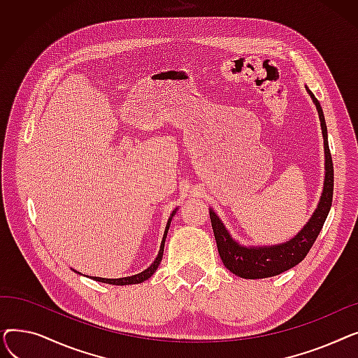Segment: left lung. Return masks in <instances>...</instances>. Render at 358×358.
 <instances>
[{"instance_id": "left-lung-1", "label": "left lung", "mask_w": 358, "mask_h": 358, "mask_svg": "<svg viewBox=\"0 0 358 358\" xmlns=\"http://www.w3.org/2000/svg\"><path fill=\"white\" fill-rule=\"evenodd\" d=\"M308 92L317 108L319 119H321L324 145H325V182H324V193L321 196V201L317 204L310 220L306 223V227L300 231L293 239L286 243H280L274 247L264 248H245L241 247L231 238L228 231L224 229L223 223L219 220L213 210H209L212 228L216 239V245L222 262L229 271L242 277V278H266L273 277L292 267L297 266L302 261L312 245L315 243L319 232H321L325 219L329 213L332 204L334 194V165L331 150L328 146V131L327 123L324 117V111L321 104L315 99L313 92L306 87Z\"/></svg>"}]
</instances>
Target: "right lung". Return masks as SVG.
<instances>
[{"instance_id":"1","label":"right lung","mask_w":358,"mask_h":358,"mask_svg":"<svg viewBox=\"0 0 358 358\" xmlns=\"http://www.w3.org/2000/svg\"><path fill=\"white\" fill-rule=\"evenodd\" d=\"M176 212H173L171 216H174ZM169 223H171V217H169L168 223H166V229H165V234H164V238H162V242H161V248H159V252H158V257L155 258V261L150 264V267H148L145 271L139 273V274H135L131 277H123V278H101V277H92L94 280L97 281H101V283H108V285H116V286H126V285H138V283H142V281L148 280L150 275H152L158 266L159 262L162 259V254H164V242H165V238H166V232H168V228H169Z\"/></svg>"}]
</instances>
